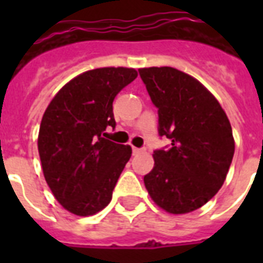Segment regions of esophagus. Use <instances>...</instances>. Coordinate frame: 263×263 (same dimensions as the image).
Segmentation results:
<instances>
[{
	"instance_id": "1",
	"label": "esophagus",
	"mask_w": 263,
	"mask_h": 263,
	"mask_svg": "<svg viewBox=\"0 0 263 263\" xmlns=\"http://www.w3.org/2000/svg\"><path fill=\"white\" fill-rule=\"evenodd\" d=\"M143 152V150H142V148H138V147H132V153H134V154H140V153Z\"/></svg>"
}]
</instances>
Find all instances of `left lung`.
I'll return each mask as SVG.
<instances>
[{
    "instance_id": "left-lung-1",
    "label": "left lung",
    "mask_w": 263,
    "mask_h": 263,
    "mask_svg": "<svg viewBox=\"0 0 263 263\" xmlns=\"http://www.w3.org/2000/svg\"><path fill=\"white\" fill-rule=\"evenodd\" d=\"M158 107L161 136L171 148L156 150L144 185L154 203L185 214L208 203L222 187L235 153L228 116L216 97L188 73L172 67L140 68Z\"/></svg>"
}]
</instances>
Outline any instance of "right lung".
<instances>
[{
	"label": "right lung",
	"mask_w": 263,
	"mask_h": 263,
	"mask_svg": "<svg viewBox=\"0 0 263 263\" xmlns=\"http://www.w3.org/2000/svg\"><path fill=\"white\" fill-rule=\"evenodd\" d=\"M136 76V69L125 67L83 72L54 95L43 113L38 135L43 176L59 203L75 216H92L106 208L131 158V146L101 134L116 125L115 97Z\"/></svg>",
	"instance_id": "1"
}]
</instances>
